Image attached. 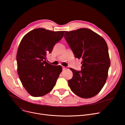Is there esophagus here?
Masks as SVG:
<instances>
[{"instance_id": "34e87169", "label": "esophagus", "mask_w": 125, "mask_h": 125, "mask_svg": "<svg viewBox=\"0 0 125 125\" xmlns=\"http://www.w3.org/2000/svg\"><path fill=\"white\" fill-rule=\"evenodd\" d=\"M62 68H63V70H65L66 69V67H64V66H63L62 67Z\"/></svg>"}]
</instances>
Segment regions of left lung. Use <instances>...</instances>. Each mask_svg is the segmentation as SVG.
Returning <instances> with one entry per match:
<instances>
[{
	"label": "left lung",
	"instance_id": "obj_1",
	"mask_svg": "<svg viewBox=\"0 0 125 125\" xmlns=\"http://www.w3.org/2000/svg\"><path fill=\"white\" fill-rule=\"evenodd\" d=\"M64 37L75 58L82 59L81 71L70 68L73 73L68 81L71 90L83 98L96 96L104 86L110 65L105 41L87 28L66 31Z\"/></svg>",
	"mask_w": 125,
	"mask_h": 125
}]
</instances>
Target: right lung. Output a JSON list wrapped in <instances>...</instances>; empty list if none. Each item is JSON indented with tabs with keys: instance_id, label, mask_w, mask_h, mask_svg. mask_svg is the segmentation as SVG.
Here are the masks:
<instances>
[{
	"instance_id": "right-lung-1",
	"label": "right lung",
	"mask_w": 125,
	"mask_h": 125,
	"mask_svg": "<svg viewBox=\"0 0 125 125\" xmlns=\"http://www.w3.org/2000/svg\"><path fill=\"white\" fill-rule=\"evenodd\" d=\"M65 32L36 28L21 40L17 54V71L23 87L32 96H44L55 86L62 68L50 64L46 59Z\"/></svg>"
}]
</instances>
